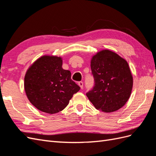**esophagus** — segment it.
<instances>
[{"label":"esophagus","mask_w":156,"mask_h":156,"mask_svg":"<svg viewBox=\"0 0 156 156\" xmlns=\"http://www.w3.org/2000/svg\"><path fill=\"white\" fill-rule=\"evenodd\" d=\"M78 84H79V86L80 87V88H81V89H83V83L82 81H80V82L78 83Z\"/></svg>","instance_id":"34e87169"}]
</instances>
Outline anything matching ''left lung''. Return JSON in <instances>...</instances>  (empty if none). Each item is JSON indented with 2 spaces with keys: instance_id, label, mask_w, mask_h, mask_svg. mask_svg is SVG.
Here are the masks:
<instances>
[{
  "instance_id": "1",
  "label": "left lung",
  "mask_w": 156,
  "mask_h": 156,
  "mask_svg": "<svg viewBox=\"0 0 156 156\" xmlns=\"http://www.w3.org/2000/svg\"><path fill=\"white\" fill-rule=\"evenodd\" d=\"M94 87L87 93L93 105L104 112L120 109L129 100L133 76L127 61L113 51L103 49L90 61Z\"/></svg>"
}]
</instances>
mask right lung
<instances>
[{
    "label": "right lung",
    "mask_w": 156,
    "mask_h": 156,
    "mask_svg": "<svg viewBox=\"0 0 156 156\" xmlns=\"http://www.w3.org/2000/svg\"><path fill=\"white\" fill-rule=\"evenodd\" d=\"M60 56L44 55L27 69L24 81L26 95L37 109L55 114L66 108L80 87L62 67Z\"/></svg>",
    "instance_id": "1"
}]
</instances>
